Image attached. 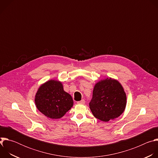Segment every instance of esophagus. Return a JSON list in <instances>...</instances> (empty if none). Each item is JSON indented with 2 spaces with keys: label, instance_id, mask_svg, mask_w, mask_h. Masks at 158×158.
<instances>
[{
  "label": "esophagus",
  "instance_id": "esophagus-1",
  "mask_svg": "<svg viewBox=\"0 0 158 158\" xmlns=\"http://www.w3.org/2000/svg\"><path fill=\"white\" fill-rule=\"evenodd\" d=\"M85 103V101L84 99L80 101H78L77 102V104H84Z\"/></svg>",
  "mask_w": 158,
  "mask_h": 158
}]
</instances>
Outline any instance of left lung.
Here are the masks:
<instances>
[{"mask_svg":"<svg viewBox=\"0 0 158 158\" xmlns=\"http://www.w3.org/2000/svg\"><path fill=\"white\" fill-rule=\"evenodd\" d=\"M126 94L116 79L107 77L95 84L89 107L94 116L104 122L119 117L125 110Z\"/></svg>","mask_w":158,"mask_h":158,"instance_id":"8db88e82","label":"left lung"}]
</instances>
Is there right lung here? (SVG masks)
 I'll return each mask as SVG.
<instances>
[{
  "mask_svg": "<svg viewBox=\"0 0 158 158\" xmlns=\"http://www.w3.org/2000/svg\"><path fill=\"white\" fill-rule=\"evenodd\" d=\"M37 109L46 117L60 119L73 106L72 96L64 91L62 82L51 79L41 84L35 96Z\"/></svg>",
  "mask_w": 158,
  "mask_h": 158,
  "instance_id": "add662e5",
  "label": "right lung"
}]
</instances>
